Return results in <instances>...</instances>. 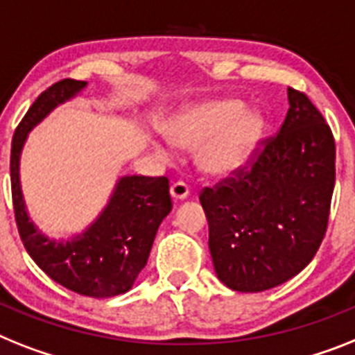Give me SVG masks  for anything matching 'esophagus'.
<instances>
[{"mask_svg": "<svg viewBox=\"0 0 355 355\" xmlns=\"http://www.w3.org/2000/svg\"><path fill=\"white\" fill-rule=\"evenodd\" d=\"M190 189L189 184L183 183V181H175L171 187V196L175 199V201H183V199L189 198Z\"/></svg>", "mask_w": 355, "mask_h": 355, "instance_id": "34e87169", "label": "esophagus"}]
</instances>
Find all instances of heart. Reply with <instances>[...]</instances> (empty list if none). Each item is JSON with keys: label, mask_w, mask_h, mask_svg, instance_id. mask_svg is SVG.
<instances>
[{"label": "heart", "mask_w": 355, "mask_h": 355, "mask_svg": "<svg viewBox=\"0 0 355 355\" xmlns=\"http://www.w3.org/2000/svg\"><path fill=\"white\" fill-rule=\"evenodd\" d=\"M266 119L256 108H247L239 99H210L190 105L165 125L166 139L180 148H194L198 165L205 174L230 175L241 171L252 159L261 141ZM161 159H168L171 150L154 145Z\"/></svg>", "instance_id": "b5f03b06"}]
</instances>
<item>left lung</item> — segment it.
I'll return each mask as SVG.
<instances>
[{
	"label": "left lung",
	"instance_id": "8db88e82",
	"mask_svg": "<svg viewBox=\"0 0 355 355\" xmlns=\"http://www.w3.org/2000/svg\"><path fill=\"white\" fill-rule=\"evenodd\" d=\"M288 112L248 172L205 189L209 248L219 281L263 292L314 259L329 225L336 143L303 92L288 89Z\"/></svg>",
	"mask_w": 355,
	"mask_h": 355
}]
</instances>
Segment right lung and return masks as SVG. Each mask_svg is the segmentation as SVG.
Returning <instances> with one entry per match:
<instances>
[{
    "label": "right lung",
    "mask_w": 355,
    "mask_h": 355,
    "mask_svg": "<svg viewBox=\"0 0 355 355\" xmlns=\"http://www.w3.org/2000/svg\"><path fill=\"white\" fill-rule=\"evenodd\" d=\"M85 87L87 81H58L28 108L12 137L10 183L17 230L28 256L61 286L103 300L125 294L136 283L148 261L157 228L171 214L172 201L166 178L123 175L105 209L83 232L69 239H52L32 223L19 181V161L28 132Z\"/></svg>",
    "instance_id": "obj_1"
}]
</instances>
